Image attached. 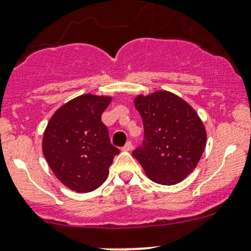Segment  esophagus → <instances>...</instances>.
I'll list each match as a JSON object with an SVG mask.
<instances>
[{
  "label": "esophagus",
  "instance_id": "1",
  "mask_svg": "<svg viewBox=\"0 0 251 251\" xmlns=\"http://www.w3.org/2000/svg\"><path fill=\"white\" fill-rule=\"evenodd\" d=\"M124 151H126V152H130V151H132V143L128 141V142H126V145L123 147Z\"/></svg>",
  "mask_w": 251,
  "mask_h": 251
}]
</instances>
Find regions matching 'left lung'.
<instances>
[{"label": "left lung", "instance_id": "1", "mask_svg": "<svg viewBox=\"0 0 251 251\" xmlns=\"http://www.w3.org/2000/svg\"><path fill=\"white\" fill-rule=\"evenodd\" d=\"M145 127V140L132 155L146 175L162 185H175L191 174L201 159L207 133L193 106L167 91L133 99Z\"/></svg>", "mask_w": 251, "mask_h": 251}]
</instances>
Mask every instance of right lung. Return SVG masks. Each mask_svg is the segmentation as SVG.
Segmentation results:
<instances>
[{
  "instance_id": "add662e5",
  "label": "right lung",
  "mask_w": 251,
  "mask_h": 251,
  "mask_svg": "<svg viewBox=\"0 0 251 251\" xmlns=\"http://www.w3.org/2000/svg\"><path fill=\"white\" fill-rule=\"evenodd\" d=\"M109 96L82 94L61 105L43 135V154L55 176L77 193H91L105 181L119 150L110 143L101 114Z\"/></svg>"
}]
</instances>
